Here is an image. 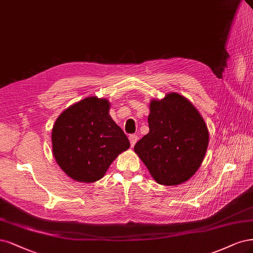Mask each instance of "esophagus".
<instances>
[{
	"label": "esophagus",
	"mask_w": 253,
	"mask_h": 253,
	"mask_svg": "<svg viewBox=\"0 0 253 253\" xmlns=\"http://www.w3.org/2000/svg\"><path fill=\"white\" fill-rule=\"evenodd\" d=\"M128 140H129V142H130V146L134 147V145L136 144V142H137V140H138V138H137L136 135H129Z\"/></svg>",
	"instance_id": "34e87169"
}]
</instances>
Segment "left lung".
Instances as JSON below:
<instances>
[{"label": "left lung", "instance_id": "obj_1", "mask_svg": "<svg viewBox=\"0 0 253 253\" xmlns=\"http://www.w3.org/2000/svg\"><path fill=\"white\" fill-rule=\"evenodd\" d=\"M150 132L134 151L158 184L175 186L193 177L204 160L210 133L203 117L186 97L170 92L152 99Z\"/></svg>", "mask_w": 253, "mask_h": 253}]
</instances>
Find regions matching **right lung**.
<instances>
[{"label":"right lung","mask_w":253,"mask_h":253,"mask_svg":"<svg viewBox=\"0 0 253 253\" xmlns=\"http://www.w3.org/2000/svg\"><path fill=\"white\" fill-rule=\"evenodd\" d=\"M110 106L106 98H84L67 108L52 127L54 159L76 182L100 180L118 155L129 147L124 130L110 116Z\"/></svg>","instance_id":"obj_1"}]
</instances>
